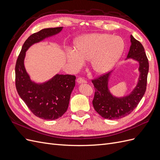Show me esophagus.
I'll list each match as a JSON object with an SVG mask.
<instances>
[{
	"instance_id": "34e87169",
	"label": "esophagus",
	"mask_w": 160,
	"mask_h": 160,
	"mask_svg": "<svg viewBox=\"0 0 160 160\" xmlns=\"http://www.w3.org/2000/svg\"><path fill=\"white\" fill-rule=\"evenodd\" d=\"M77 83H78V84H81V83H87V81L85 80L83 78H81V77H79V78L77 79Z\"/></svg>"
}]
</instances>
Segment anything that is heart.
<instances>
[{
  "mask_svg": "<svg viewBox=\"0 0 160 160\" xmlns=\"http://www.w3.org/2000/svg\"><path fill=\"white\" fill-rule=\"evenodd\" d=\"M124 42L109 34L93 33L81 37L75 49L67 51V59L75 69L91 60V67L96 73L102 74L113 68L124 50Z\"/></svg>",
  "mask_w": 160,
  "mask_h": 160,
  "instance_id": "obj_1",
  "label": "heart"
}]
</instances>
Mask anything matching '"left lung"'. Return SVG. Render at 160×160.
Segmentation results:
<instances>
[{
	"instance_id": "8db88e82",
	"label": "left lung",
	"mask_w": 160,
	"mask_h": 160,
	"mask_svg": "<svg viewBox=\"0 0 160 160\" xmlns=\"http://www.w3.org/2000/svg\"><path fill=\"white\" fill-rule=\"evenodd\" d=\"M131 46L127 59H133L139 63L138 83L131 93L123 97L112 95L109 89L111 71L99 78L92 80L95 87L93 105L101 117L108 119H118L131 113L137 107L146 91L149 62L142 43L131 35Z\"/></svg>"
}]
</instances>
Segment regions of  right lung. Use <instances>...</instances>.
I'll return each mask as SVG.
<instances>
[{"instance_id":"add662e5","label":"right lung","mask_w":160,"mask_h":160,"mask_svg":"<svg viewBox=\"0 0 160 160\" xmlns=\"http://www.w3.org/2000/svg\"><path fill=\"white\" fill-rule=\"evenodd\" d=\"M62 27L48 28L31 35L24 43L15 66V85L18 93L31 112L46 120L61 118L68 108L76 77L57 74L42 83L32 81L25 69L26 51L35 43L59 33Z\"/></svg>"}]
</instances>
